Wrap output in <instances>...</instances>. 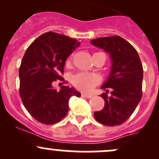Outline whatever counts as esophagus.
I'll use <instances>...</instances> for the list:
<instances>
[{
    "mask_svg": "<svg viewBox=\"0 0 159 159\" xmlns=\"http://www.w3.org/2000/svg\"><path fill=\"white\" fill-rule=\"evenodd\" d=\"M81 96H82L83 98H91L92 97V95H91V94H84V93H82V94H81Z\"/></svg>",
    "mask_w": 159,
    "mask_h": 159,
    "instance_id": "34e87169",
    "label": "esophagus"
}]
</instances>
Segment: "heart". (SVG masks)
<instances>
[{"mask_svg":"<svg viewBox=\"0 0 159 159\" xmlns=\"http://www.w3.org/2000/svg\"><path fill=\"white\" fill-rule=\"evenodd\" d=\"M72 82L78 89L84 92H90L100 82V78L94 74L79 73L74 76Z\"/></svg>","mask_w":159,"mask_h":159,"instance_id":"b5f03b06","label":"heart"}]
</instances>
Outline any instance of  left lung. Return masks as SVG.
I'll list each match as a JSON object with an SVG mask.
<instances>
[{"label":"left lung","instance_id":"obj_1","mask_svg":"<svg viewBox=\"0 0 159 159\" xmlns=\"http://www.w3.org/2000/svg\"><path fill=\"white\" fill-rule=\"evenodd\" d=\"M91 44L108 53L111 66L109 75L101 89L111 95L102 94L103 109L94 113V118L105 125H119L132 115L142 99L143 68L135 48L119 36L103 37Z\"/></svg>","mask_w":159,"mask_h":159}]
</instances>
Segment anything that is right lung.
Segmentation results:
<instances>
[{"mask_svg": "<svg viewBox=\"0 0 159 159\" xmlns=\"http://www.w3.org/2000/svg\"><path fill=\"white\" fill-rule=\"evenodd\" d=\"M80 44L77 40L49 31L25 51L19 69L20 95L25 108L39 122L57 123L68 113L70 97H81L74 87L63 86L58 91L52 85L61 79L67 58Z\"/></svg>", "mask_w": 159, "mask_h": 159, "instance_id": "right-lung-1", "label": "right lung"}]
</instances>
